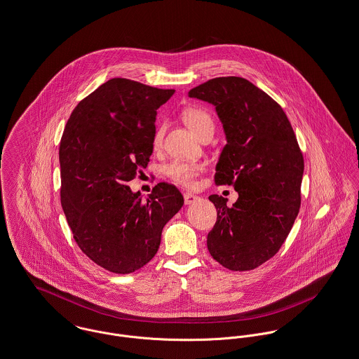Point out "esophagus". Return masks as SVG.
<instances>
[{
	"label": "esophagus",
	"mask_w": 359,
	"mask_h": 359,
	"mask_svg": "<svg viewBox=\"0 0 359 359\" xmlns=\"http://www.w3.org/2000/svg\"><path fill=\"white\" fill-rule=\"evenodd\" d=\"M198 199V196L195 195V194L193 193H186L184 194V203L186 205H191V203H194L195 201Z\"/></svg>",
	"instance_id": "1"
}]
</instances>
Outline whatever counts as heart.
Returning a JSON list of instances; mask_svg holds the SVG:
<instances>
[{
  "instance_id": "obj_1",
  "label": "heart",
  "mask_w": 359,
  "mask_h": 359,
  "mask_svg": "<svg viewBox=\"0 0 359 359\" xmlns=\"http://www.w3.org/2000/svg\"><path fill=\"white\" fill-rule=\"evenodd\" d=\"M182 118L186 123V126L193 131L194 134L199 138L206 131H213V121L208 111L201 108H187L182 113ZM164 137V128L160 127L153 138V146L158 147L163 142ZM202 166L191 163H182V161H172L164 168L166 176L175 182L176 184L190 187L193 186L196 176L201 173Z\"/></svg>"
}]
</instances>
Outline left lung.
<instances>
[{
  "instance_id": "left-lung-1",
  "label": "left lung",
  "mask_w": 359,
  "mask_h": 359,
  "mask_svg": "<svg viewBox=\"0 0 359 359\" xmlns=\"http://www.w3.org/2000/svg\"><path fill=\"white\" fill-rule=\"evenodd\" d=\"M189 97L216 107L226 144L215 182L239 194L231 208L209 196L217 221L208 250L229 271H251L276 254L299 213L304 156L281 107L248 79H210Z\"/></svg>"
}]
</instances>
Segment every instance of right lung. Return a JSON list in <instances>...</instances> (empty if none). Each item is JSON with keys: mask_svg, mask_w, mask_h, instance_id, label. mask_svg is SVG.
<instances>
[{"mask_svg": "<svg viewBox=\"0 0 359 359\" xmlns=\"http://www.w3.org/2000/svg\"><path fill=\"white\" fill-rule=\"evenodd\" d=\"M173 93L111 79L78 104L60 142L61 206L74 239L113 273L146 265L184 203L173 184L158 183L146 199L127 186L150 161L157 109Z\"/></svg>", "mask_w": 359, "mask_h": 359, "instance_id": "1", "label": "right lung"}]
</instances>
